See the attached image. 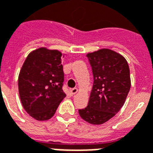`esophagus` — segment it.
Returning <instances> with one entry per match:
<instances>
[{"label":"esophagus","mask_w":153,"mask_h":153,"mask_svg":"<svg viewBox=\"0 0 153 153\" xmlns=\"http://www.w3.org/2000/svg\"><path fill=\"white\" fill-rule=\"evenodd\" d=\"M78 92V89L77 88H73V89H71V93L72 95H74V94H76Z\"/></svg>","instance_id":"esophagus-1"}]
</instances>
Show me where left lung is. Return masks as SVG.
Instances as JSON below:
<instances>
[{
  "instance_id": "8db88e82",
  "label": "left lung",
  "mask_w": 153,
  "mask_h": 153,
  "mask_svg": "<svg viewBox=\"0 0 153 153\" xmlns=\"http://www.w3.org/2000/svg\"><path fill=\"white\" fill-rule=\"evenodd\" d=\"M93 74V86L88 106L79 109L82 119L100 125L115 116L131 88L128 63L115 51L102 48L87 54Z\"/></svg>"
}]
</instances>
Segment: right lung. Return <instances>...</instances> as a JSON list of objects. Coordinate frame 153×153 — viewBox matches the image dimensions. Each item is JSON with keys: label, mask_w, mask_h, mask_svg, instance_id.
Here are the masks:
<instances>
[{"label": "right lung", "mask_w": 153, "mask_h": 153, "mask_svg": "<svg viewBox=\"0 0 153 153\" xmlns=\"http://www.w3.org/2000/svg\"><path fill=\"white\" fill-rule=\"evenodd\" d=\"M58 50L39 48L27 56L19 75V92L23 108L30 117L47 121L65 97L62 90L64 72Z\"/></svg>", "instance_id": "add662e5"}]
</instances>
